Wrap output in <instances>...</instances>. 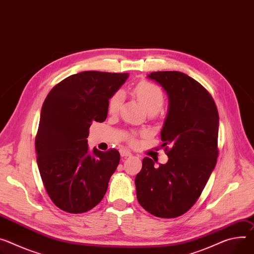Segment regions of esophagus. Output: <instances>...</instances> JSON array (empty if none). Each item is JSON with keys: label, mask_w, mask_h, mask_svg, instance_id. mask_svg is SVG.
I'll return each instance as SVG.
<instances>
[{"label": "esophagus", "mask_w": 254, "mask_h": 254, "mask_svg": "<svg viewBox=\"0 0 254 254\" xmlns=\"http://www.w3.org/2000/svg\"><path fill=\"white\" fill-rule=\"evenodd\" d=\"M120 152H121V155L123 157H130L131 156V153L128 150H127V149H121Z\"/></svg>", "instance_id": "34e87169"}]
</instances>
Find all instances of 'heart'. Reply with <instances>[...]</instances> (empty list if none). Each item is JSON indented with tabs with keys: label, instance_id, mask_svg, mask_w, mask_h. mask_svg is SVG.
<instances>
[{
	"label": "heart",
	"instance_id": "1",
	"mask_svg": "<svg viewBox=\"0 0 254 254\" xmlns=\"http://www.w3.org/2000/svg\"><path fill=\"white\" fill-rule=\"evenodd\" d=\"M134 94L139 100L143 103L144 107L148 110V112H155L157 113L162 109L165 103V95L163 91L161 90L160 87L157 85L143 81L137 84L133 89ZM124 99V94L122 91H117L109 97L107 101V111L110 114H117L122 106ZM127 140L133 144L135 142V133L130 132L127 135Z\"/></svg>",
	"mask_w": 254,
	"mask_h": 254
}]
</instances>
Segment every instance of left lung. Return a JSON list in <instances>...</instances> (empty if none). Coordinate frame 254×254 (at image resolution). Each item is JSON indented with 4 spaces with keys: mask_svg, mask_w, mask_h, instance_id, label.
<instances>
[{
    "mask_svg": "<svg viewBox=\"0 0 254 254\" xmlns=\"http://www.w3.org/2000/svg\"><path fill=\"white\" fill-rule=\"evenodd\" d=\"M164 88L169 111L161 140L168 162L154 167L146 157L135 176L140 204L158 218L186 214L201 194L219 155V113L203 86L176 71L153 72L148 76Z\"/></svg>",
    "mask_w": 254,
    "mask_h": 254,
    "instance_id": "8db88e82",
    "label": "left lung"
}]
</instances>
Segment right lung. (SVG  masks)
I'll return each instance as SVG.
<instances>
[{"instance_id":"add662e5","label":"right lung","mask_w":254,"mask_h":254,"mask_svg":"<svg viewBox=\"0 0 254 254\" xmlns=\"http://www.w3.org/2000/svg\"><path fill=\"white\" fill-rule=\"evenodd\" d=\"M127 73L86 71L58 83L45 98L35 136L37 165L43 186L59 209L82 214L103 198L121 155L115 149L88 153L94 122L107 118L109 97Z\"/></svg>"}]
</instances>
